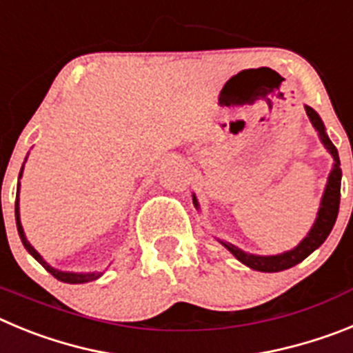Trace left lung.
Listing matches in <instances>:
<instances>
[{
    "label": "left lung",
    "mask_w": 353,
    "mask_h": 353,
    "mask_svg": "<svg viewBox=\"0 0 353 353\" xmlns=\"http://www.w3.org/2000/svg\"><path fill=\"white\" fill-rule=\"evenodd\" d=\"M305 114L310 118L311 125L314 127V130L318 132V138L322 141V145L325 146V150L332 155L334 162H332V170L329 173V179H327L325 189H323L322 199H320V207L316 212V219H314L313 226L307 232V235L299 242L297 245L290 251L279 252V254H252V252L242 251L236 245L230 244V242H224L219 240L221 244L232 252L233 256L239 261H242L244 265H248L249 269L258 270V272H281V270L292 269L297 263H301L302 260L310 256L311 252L316 251L320 245L323 244L329 236V233L332 232L334 228L336 219H338L339 212V196H341V168H339V155L338 148L332 145V141L329 139L325 132V125H323L320 114L314 111L310 105H304ZM192 203H194L196 210H199V203L196 194H192Z\"/></svg>",
    "instance_id": "obj_1"
}]
</instances>
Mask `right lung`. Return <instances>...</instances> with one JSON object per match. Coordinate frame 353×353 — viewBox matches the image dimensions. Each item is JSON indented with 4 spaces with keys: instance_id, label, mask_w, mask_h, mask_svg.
I'll use <instances>...</instances> for the list:
<instances>
[{
    "instance_id": "obj_1",
    "label": "right lung",
    "mask_w": 353,
    "mask_h": 353,
    "mask_svg": "<svg viewBox=\"0 0 353 353\" xmlns=\"http://www.w3.org/2000/svg\"><path fill=\"white\" fill-rule=\"evenodd\" d=\"M24 162H26V159H24ZM23 170H24V164H23V168H21L19 179L23 176ZM19 189H21V183H17V196H15V223H17V232H19V236H21V240H23V245L26 248V251L30 252L31 256L35 258V260L39 261L40 265H42L43 269L48 270L51 276H54L58 281L70 283V285H81V283H90V281H95V279H99V277H101L104 272H65V270H60V269H54V267H51L48 261L40 256V252L37 251V249L33 248L30 242H28L26 235H24L23 224H21V214H19Z\"/></svg>"
}]
</instances>
